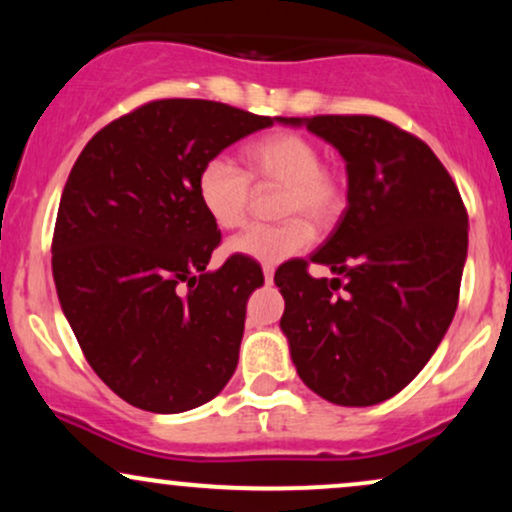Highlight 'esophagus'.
Instances as JSON below:
<instances>
[{"label":"esophagus","instance_id":"1","mask_svg":"<svg viewBox=\"0 0 512 512\" xmlns=\"http://www.w3.org/2000/svg\"><path fill=\"white\" fill-rule=\"evenodd\" d=\"M264 281H267V284H272V281H274V267H264Z\"/></svg>","mask_w":512,"mask_h":512}]
</instances>
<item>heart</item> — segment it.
I'll return each instance as SVG.
<instances>
[{"label": "heart", "mask_w": 512, "mask_h": 512, "mask_svg": "<svg viewBox=\"0 0 512 512\" xmlns=\"http://www.w3.org/2000/svg\"><path fill=\"white\" fill-rule=\"evenodd\" d=\"M248 173L226 156L202 163L197 199L214 226L240 228L248 219L252 183L284 187L279 199V226H252L228 243L231 255L262 264L284 262L313 243L315 231H327L346 207V180L337 168L322 163V149L298 132H272L243 151Z\"/></svg>", "instance_id": "heart-1"}]
</instances>
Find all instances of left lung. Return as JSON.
Wrapping results in <instances>:
<instances>
[{
  "instance_id": "left-lung-1",
  "label": "left lung",
  "mask_w": 512,
  "mask_h": 512,
  "mask_svg": "<svg viewBox=\"0 0 512 512\" xmlns=\"http://www.w3.org/2000/svg\"><path fill=\"white\" fill-rule=\"evenodd\" d=\"M337 146L349 204L310 260L276 269L298 375L342 407L404 390L448 332L467 257V209L431 146L375 115L286 117ZM310 261L338 274L315 280Z\"/></svg>"
}]
</instances>
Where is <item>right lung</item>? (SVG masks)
Masks as SVG:
<instances>
[{
    "label": "right lung",
    "mask_w": 512,
    "mask_h": 512,
    "mask_svg": "<svg viewBox=\"0 0 512 512\" xmlns=\"http://www.w3.org/2000/svg\"><path fill=\"white\" fill-rule=\"evenodd\" d=\"M274 117L161 98L117 117L76 158L52 233V276L88 366L154 414L214 399L238 366L262 267L231 255L197 199L204 161Z\"/></svg>",
    "instance_id": "obj_1"
}]
</instances>
